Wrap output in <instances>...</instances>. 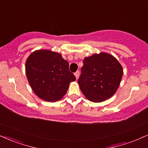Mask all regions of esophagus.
<instances>
[{
	"instance_id": "esophagus-1",
	"label": "esophagus",
	"mask_w": 148,
	"mask_h": 148,
	"mask_svg": "<svg viewBox=\"0 0 148 148\" xmlns=\"http://www.w3.org/2000/svg\"><path fill=\"white\" fill-rule=\"evenodd\" d=\"M75 76L76 79H77L78 78H79V71H77V72L75 73Z\"/></svg>"
}]
</instances>
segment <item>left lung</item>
Returning a JSON list of instances; mask_svg holds the SVG:
<instances>
[{"label": "left lung", "instance_id": "left-lung-1", "mask_svg": "<svg viewBox=\"0 0 148 148\" xmlns=\"http://www.w3.org/2000/svg\"><path fill=\"white\" fill-rule=\"evenodd\" d=\"M83 63L78 84L86 98L96 103L110 98L121 83L123 73L121 64L104 52L86 57Z\"/></svg>", "mask_w": 148, "mask_h": 148}]
</instances>
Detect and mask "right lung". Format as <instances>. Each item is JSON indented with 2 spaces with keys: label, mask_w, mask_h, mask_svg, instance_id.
<instances>
[{
  "label": "right lung",
  "mask_w": 148,
  "mask_h": 148,
  "mask_svg": "<svg viewBox=\"0 0 148 148\" xmlns=\"http://www.w3.org/2000/svg\"><path fill=\"white\" fill-rule=\"evenodd\" d=\"M69 66L60 53L40 49L27 58L25 72L34 93L44 101L55 102L62 99L70 83L76 79Z\"/></svg>",
  "instance_id": "right-lung-1"
}]
</instances>
